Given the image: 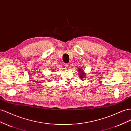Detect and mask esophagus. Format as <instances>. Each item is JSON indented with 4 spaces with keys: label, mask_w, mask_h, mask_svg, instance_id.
<instances>
[{
    "label": "esophagus",
    "mask_w": 131,
    "mask_h": 131,
    "mask_svg": "<svg viewBox=\"0 0 131 131\" xmlns=\"http://www.w3.org/2000/svg\"><path fill=\"white\" fill-rule=\"evenodd\" d=\"M69 67H70V66H69V64H66L65 65V69H69Z\"/></svg>",
    "instance_id": "34e87169"
}]
</instances>
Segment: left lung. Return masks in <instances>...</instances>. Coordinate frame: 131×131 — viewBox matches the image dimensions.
<instances>
[{
	"label": "left lung",
	"instance_id": "1",
	"mask_svg": "<svg viewBox=\"0 0 131 131\" xmlns=\"http://www.w3.org/2000/svg\"><path fill=\"white\" fill-rule=\"evenodd\" d=\"M78 71V74H79V76L81 80H83L85 78V74L84 73V72L83 71V70H82V68H79V70Z\"/></svg>",
	"mask_w": 131,
	"mask_h": 131
}]
</instances>
